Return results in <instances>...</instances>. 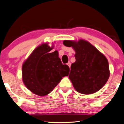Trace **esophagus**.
<instances>
[{"label":"esophagus","instance_id":"34e87169","mask_svg":"<svg viewBox=\"0 0 124 124\" xmlns=\"http://www.w3.org/2000/svg\"><path fill=\"white\" fill-rule=\"evenodd\" d=\"M67 66H69V67H70V66H71V63H70V62H67Z\"/></svg>","mask_w":124,"mask_h":124}]
</instances>
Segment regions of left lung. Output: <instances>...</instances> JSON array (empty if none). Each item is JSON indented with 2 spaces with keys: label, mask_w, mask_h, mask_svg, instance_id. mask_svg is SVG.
Returning <instances> with one entry per match:
<instances>
[{
  "label": "left lung",
  "mask_w": 124,
  "mask_h": 124,
  "mask_svg": "<svg viewBox=\"0 0 124 124\" xmlns=\"http://www.w3.org/2000/svg\"><path fill=\"white\" fill-rule=\"evenodd\" d=\"M63 44L71 47L76 53V62L71 64L69 76L75 90L83 94H91L100 90L110 76L106 57L84 39L64 40Z\"/></svg>",
  "instance_id": "obj_1"
}]
</instances>
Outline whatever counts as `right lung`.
I'll use <instances>...</instances> for the list:
<instances>
[{
	"label": "right lung",
	"mask_w": 124,
	"mask_h": 124,
	"mask_svg": "<svg viewBox=\"0 0 124 124\" xmlns=\"http://www.w3.org/2000/svg\"><path fill=\"white\" fill-rule=\"evenodd\" d=\"M54 48L44 43L34 49L22 66V79L25 86L36 95H48L62 77L67 76L70 69L62 64L58 52L51 53Z\"/></svg>",
	"instance_id": "right-lung-1"
}]
</instances>
